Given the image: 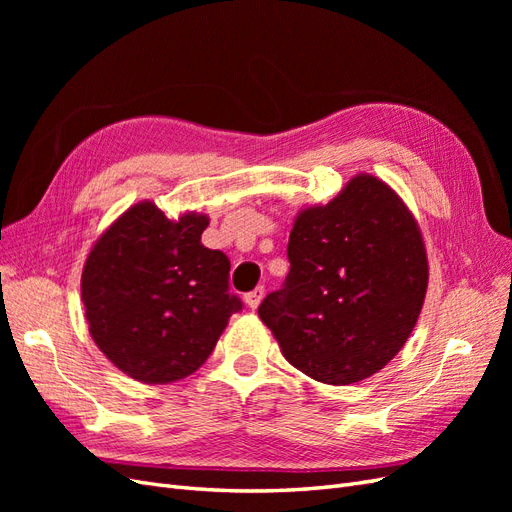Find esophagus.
<instances>
[{"mask_svg":"<svg viewBox=\"0 0 512 512\" xmlns=\"http://www.w3.org/2000/svg\"><path fill=\"white\" fill-rule=\"evenodd\" d=\"M262 297H265V288L258 286V288H254L252 292L245 294V303H247V307H250V309H258Z\"/></svg>","mask_w":512,"mask_h":512,"instance_id":"obj_1","label":"esophagus"}]
</instances>
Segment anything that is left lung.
Returning <instances> with one entry per match:
<instances>
[{"instance_id": "8db88e82", "label": "left lung", "mask_w": 512, "mask_h": 512, "mask_svg": "<svg viewBox=\"0 0 512 512\" xmlns=\"http://www.w3.org/2000/svg\"><path fill=\"white\" fill-rule=\"evenodd\" d=\"M286 286L260 303L286 361L324 384L361 382L395 359L423 309L429 262L418 222L382 179L359 173L305 207Z\"/></svg>"}]
</instances>
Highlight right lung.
<instances>
[{
    "mask_svg": "<svg viewBox=\"0 0 512 512\" xmlns=\"http://www.w3.org/2000/svg\"><path fill=\"white\" fill-rule=\"evenodd\" d=\"M207 226L205 213L170 220L153 200H141L89 250L81 299L91 339L136 382L194 374L241 309L228 294L226 254L200 243Z\"/></svg>",
    "mask_w": 512,
    "mask_h": 512,
    "instance_id": "right-lung-1",
    "label": "right lung"
}]
</instances>
